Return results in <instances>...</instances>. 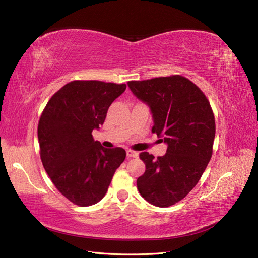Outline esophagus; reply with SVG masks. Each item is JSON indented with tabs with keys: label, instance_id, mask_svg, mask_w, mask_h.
Here are the masks:
<instances>
[{
	"label": "esophagus",
	"instance_id": "esophagus-1",
	"mask_svg": "<svg viewBox=\"0 0 258 258\" xmlns=\"http://www.w3.org/2000/svg\"><path fill=\"white\" fill-rule=\"evenodd\" d=\"M126 156L128 158H136V157H138V153H136V151H134V150L128 149V150H126Z\"/></svg>",
	"mask_w": 258,
	"mask_h": 258
}]
</instances>
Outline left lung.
I'll use <instances>...</instances> for the list:
<instances>
[{"label":"left lung","mask_w":258,"mask_h":258,"mask_svg":"<svg viewBox=\"0 0 258 258\" xmlns=\"http://www.w3.org/2000/svg\"><path fill=\"white\" fill-rule=\"evenodd\" d=\"M146 102L154 117L153 133L168 144L167 154L155 158L140 154L145 173L137 179L138 192L157 207L183 200L202 177L213 155L216 124L207 97L181 75L127 83Z\"/></svg>","instance_id":"8db88e82"}]
</instances>
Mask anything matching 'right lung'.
<instances>
[{
	"mask_svg": "<svg viewBox=\"0 0 258 258\" xmlns=\"http://www.w3.org/2000/svg\"><path fill=\"white\" fill-rule=\"evenodd\" d=\"M125 89V84L73 81L42 111L38 140L43 168L58 192L77 206L101 201L126 157L123 148H104L91 134Z\"/></svg>",
	"mask_w": 258,
	"mask_h": 258,
	"instance_id": "obj_1",
	"label": "right lung"
}]
</instances>
